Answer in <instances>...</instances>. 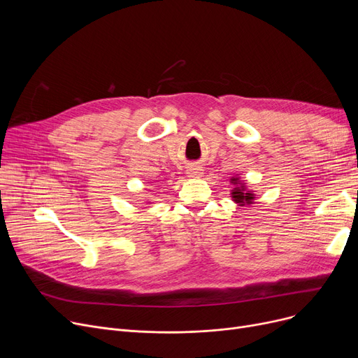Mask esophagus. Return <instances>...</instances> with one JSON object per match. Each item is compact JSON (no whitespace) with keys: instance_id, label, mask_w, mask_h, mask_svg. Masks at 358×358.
I'll return each instance as SVG.
<instances>
[{"instance_id":"esophagus-1","label":"esophagus","mask_w":358,"mask_h":358,"mask_svg":"<svg viewBox=\"0 0 358 358\" xmlns=\"http://www.w3.org/2000/svg\"><path fill=\"white\" fill-rule=\"evenodd\" d=\"M187 174H189V177L199 178L203 174V169L200 166H197V165H190L189 168H187Z\"/></svg>"}]
</instances>
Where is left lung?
<instances>
[{"mask_svg":"<svg viewBox=\"0 0 358 358\" xmlns=\"http://www.w3.org/2000/svg\"><path fill=\"white\" fill-rule=\"evenodd\" d=\"M231 182L235 185L232 193H231L232 194V200L235 203H238L239 206H248V204L254 203V200H255L254 192L248 190L247 187H245V182H242L239 180V177H232Z\"/></svg>","mask_w":358,"mask_h":358,"instance_id":"obj_1","label":"left lung"}]
</instances>
